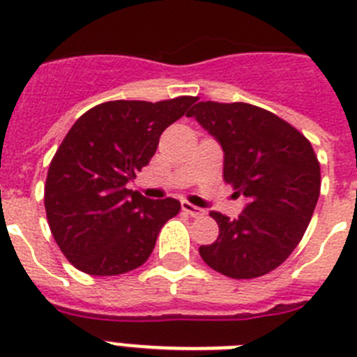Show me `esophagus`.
<instances>
[{"mask_svg":"<svg viewBox=\"0 0 357 357\" xmlns=\"http://www.w3.org/2000/svg\"><path fill=\"white\" fill-rule=\"evenodd\" d=\"M182 211H185L189 216H193V218H200L206 214V211L200 209V207H197V206H193V204H189V202H182Z\"/></svg>","mask_w":357,"mask_h":357,"instance_id":"34e87169","label":"esophagus"}]
</instances>
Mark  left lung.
Wrapping results in <instances>:
<instances>
[{
    "instance_id": "left-lung-1",
    "label": "left lung",
    "mask_w": 357,
    "mask_h": 357,
    "mask_svg": "<svg viewBox=\"0 0 357 357\" xmlns=\"http://www.w3.org/2000/svg\"><path fill=\"white\" fill-rule=\"evenodd\" d=\"M223 150V178L247 198L236 220L211 213L220 234L198 248L213 270L254 279L284 263L320 197L313 146L279 116L250 103L198 102L188 112Z\"/></svg>"
}]
</instances>
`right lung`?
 I'll list each match as a JSON object with an SVG mask.
<instances>
[{"instance_id":"1","label":"right lung","mask_w":357,"mask_h":357,"mask_svg":"<svg viewBox=\"0 0 357 357\" xmlns=\"http://www.w3.org/2000/svg\"><path fill=\"white\" fill-rule=\"evenodd\" d=\"M195 102L193 96L157 103L116 100L93 107L73 125L44 188L50 229L73 266L107 277L146 263L181 202L151 200L127 184L150 162L160 134Z\"/></svg>"}]
</instances>
